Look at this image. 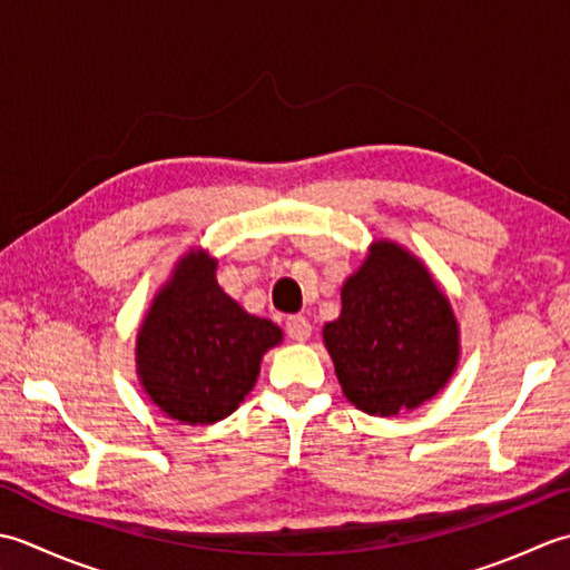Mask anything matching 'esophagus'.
<instances>
[{"mask_svg": "<svg viewBox=\"0 0 570 570\" xmlns=\"http://www.w3.org/2000/svg\"><path fill=\"white\" fill-rule=\"evenodd\" d=\"M285 330H287L289 336H293L295 342H307L309 334H312V324H309L307 317L289 315V317L285 320Z\"/></svg>", "mask_w": 570, "mask_h": 570, "instance_id": "esophagus-1", "label": "esophagus"}]
</instances>
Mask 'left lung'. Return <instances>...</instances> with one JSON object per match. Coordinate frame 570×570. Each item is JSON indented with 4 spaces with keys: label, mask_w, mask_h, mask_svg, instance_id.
Returning a JSON list of instances; mask_svg holds the SVG:
<instances>
[{
    "label": "left lung",
    "mask_w": 570,
    "mask_h": 570,
    "mask_svg": "<svg viewBox=\"0 0 570 570\" xmlns=\"http://www.w3.org/2000/svg\"><path fill=\"white\" fill-rule=\"evenodd\" d=\"M342 393L358 411H415L448 386L460 362V324L428 265L376 238L342 285L340 317L322 327Z\"/></svg>",
    "instance_id": "left-lung-1"
}]
</instances>
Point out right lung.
<instances>
[{
	"label": "right lung",
	"mask_w": 570,
	"mask_h": 570,
	"mask_svg": "<svg viewBox=\"0 0 570 570\" xmlns=\"http://www.w3.org/2000/svg\"><path fill=\"white\" fill-rule=\"evenodd\" d=\"M283 330L243 309L216 281V258L189 248L157 289L135 340L139 386L181 425H212L253 391Z\"/></svg>",
	"instance_id": "add662e5"
}]
</instances>
